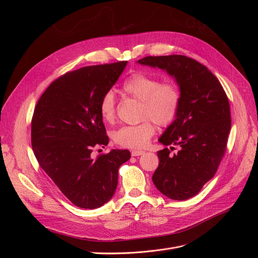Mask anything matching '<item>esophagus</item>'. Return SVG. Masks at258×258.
<instances>
[{"mask_svg":"<svg viewBox=\"0 0 258 258\" xmlns=\"http://www.w3.org/2000/svg\"><path fill=\"white\" fill-rule=\"evenodd\" d=\"M144 153H145L144 151H133V152H132V156H133V157H138V156L143 155Z\"/></svg>","mask_w":258,"mask_h":258,"instance_id":"obj_1","label":"esophagus"}]
</instances>
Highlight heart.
<instances>
[{"label": "heart", "instance_id": "b5f03b06", "mask_svg": "<svg viewBox=\"0 0 258 258\" xmlns=\"http://www.w3.org/2000/svg\"><path fill=\"white\" fill-rule=\"evenodd\" d=\"M122 91L128 97L141 102L137 125H125L112 135L114 142L127 148H142L155 134V121L158 125H169L179 111L181 94L177 85L171 81L161 83L160 79L142 72L132 74L122 85ZM100 115L111 123L116 118L117 104L113 92L103 95L100 101Z\"/></svg>", "mask_w": 258, "mask_h": 258}]
</instances>
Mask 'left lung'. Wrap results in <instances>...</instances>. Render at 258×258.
<instances>
[{
  "label": "left lung",
  "instance_id": "obj_1",
  "mask_svg": "<svg viewBox=\"0 0 258 258\" xmlns=\"http://www.w3.org/2000/svg\"><path fill=\"white\" fill-rule=\"evenodd\" d=\"M138 63L166 71L181 94L177 117L159 138L163 145L180 146V151L173 156L167 147L158 152L153 182L171 200L192 198L213 178L226 152L231 128L227 95L207 67L190 57L146 56Z\"/></svg>",
  "mask_w": 258,
  "mask_h": 258
}]
</instances>
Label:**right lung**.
I'll return each instance as SVG.
<instances>
[{"instance_id":"obj_1","label":"right lung","mask_w":258,"mask_h":258,"mask_svg":"<svg viewBox=\"0 0 258 258\" xmlns=\"http://www.w3.org/2000/svg\"><path fill=\"white\" fill-rule=\"evenodd\" d=\"M127 61L80 68L58 77L34 108L31 144L39 166L79 208H99L118 184V169L131 158L127 150H112L93 159V147L108 137L100 101L116 84Z\"/></svg>"}]
</instances>
